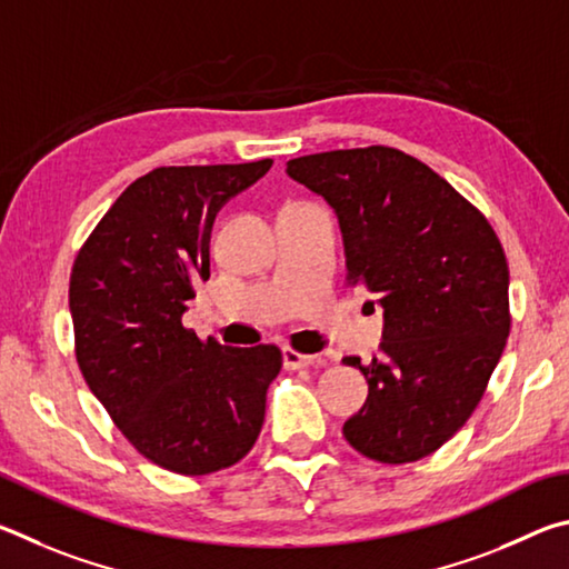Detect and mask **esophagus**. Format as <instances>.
<instances>
[{
    "label": "esophagus",
    "instance_id": "esophagus-1",
    "mask_svg": "<svg viewBox=\"0 0 569 569\" xmlns=\"http://www.w3.org/2000/svg\"><path fill=\"white\" fill-rule=\"evenodd\" d=\"M282 357H284L287 370H305V367H315L317 362H320V357L317 355H302V352L292 350V347H284Z\"/></svg>",
    "mask_w": 569,
    "mask_h": 569
}]
</instances>
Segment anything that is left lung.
<instances>
[{
    "mask_svg": "<svg viewBox=\"0 0 569 569\" xmlns=\"http://www.w3.org/2000/svg\"><path fill=\"white\" fill-rule=\"evenodd\" d=\"M287 174L340 217L347 284L380 297L385 342L360 367L370 397L345 440L375 462L405 465L470 420L510 335V267L470 199L402 149L370 144L305 154Z\"/></svg>",
    "mask_w": 569,
    "mask_h": 569,
    "instance_id": "1",
    "label": "left lung"
}]
</instances>
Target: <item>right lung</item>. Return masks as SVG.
Masks as SVG:
<instances>
[{
  "instance_id": "obj_1",
  "label": "right lung",
  "mask_w": 569,
  "mask_h": 569,
  "mask_svg": "<svg viewBox=\"0 0 569 569\" xmlns=\"http://www.w3.org/2000/svg\"><path fill=\"white\" fill-rule=\"evenodd\" d=\"M269 167H157L117 197L74 257L79 372L129 445L169 472L232 467L262 430L282 352L199 340L182 315L197 279H209L217 209Z\"/></svg>"
}]
</instances>
